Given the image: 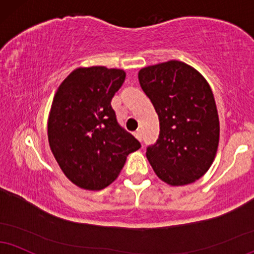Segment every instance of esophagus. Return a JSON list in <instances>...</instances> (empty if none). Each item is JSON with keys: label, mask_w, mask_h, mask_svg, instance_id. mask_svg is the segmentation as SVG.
Listing matches in <instances>:
<instances>
[{"label": "esophagus", "mask_w": 254, "mask_h": 254, "mask_svg": "<svg viewBox=\"0 0 254 254\" xmlns=\"http://www.w3.org/2000/svg\"><path fill=\"white\" fill-rule=\"evenodd\" d=\"M134 136H135L136 139L139 140V141H141V140H142V133H141V130H136V132L134 133Z\"/></svg>", "instance_id": "obj_1"}]
</instances>
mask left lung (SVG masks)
I'll return each mask as SVG.
<instances>
[{
  "label": "left lung",
  "instance_id": "left-lung-1",
  "mask_svg": "<svg viewBox=\"0 0 254 254\" xmlns=\"http://www.w3.org/2000/svg\"><path fill=\"white\" fill-rule=\"evenodd\" d=\"M139 82L160 122L159 139L146 152L155 174L171 186L200 179L214 160L220 133L208 82L177 60L142 68Z\"/></svg>",
  "mask_w": 254,
  "mask_h": 254
}]
</instances>
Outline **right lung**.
Segmentation results:
<instances>
[{
	"label": "right lung",
	"instance_id": "add662e5",
	"mask_svg": "<svg viewBox=\"0 0 254 254\" xmlns=\"http://www.w3.org/2000/svg\"><path fill=\"white\" fill-rule=\"evenodd\" d=\"M125 77L122 69L81 67L56 90L48 118L49 146L65 177L80 189L109 186L128 154L141 147L118 124L111 106Z\"/></svg>",
	"mask_w": 254,
	"mask_h": 254
}]
</instances>
